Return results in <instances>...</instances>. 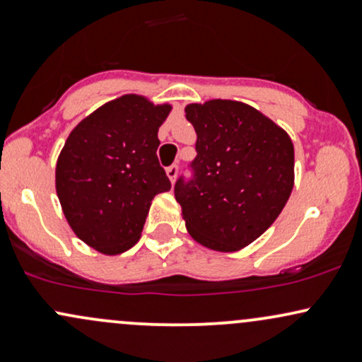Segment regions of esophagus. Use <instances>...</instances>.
<instances>
[{
  "label": "esophagus",
  "mask_w": 362,
  "mask_h": 362,
  "mask_svg": "<svg viewBox=\"0 0 362 362\" xmlns=\"http://www.w3.org/2000/svg\"><path fill=\"white\" fill-rule=\"evenodd\" d=\"M177 173H178V167L177 165H172V167H168L167 168V177L170 178V182H175V178H177Z\"/></svg>",
  "instance_id": "1"
}]
</instances>
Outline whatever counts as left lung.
Returning a JSON list of instances; mask_svg holds the SVG:
<instances>
[{
  "label": "left lung",
  "instance_id": "8db88e82",
  "mask_svg": "<svg viewBox=\"0 0 362 362\" xmlns=\"http://www.w3.org/2000/svg\"><path fill=\"white\" fill-rule=\"evenodd\" d=\"M185 117L197 134L194 178L175 184L187 231L211 250H242L288 202L294 185L293 141L243 102L189 103Z\"/></svg>",
  "mask_w": 362,
  "mask_h": 362
}]
</instances>
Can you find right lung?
I'll use <instances>...</instances> for the list:
<instances>
[{
	"instance_id": "1",
	"label": "right lung",
	"mask_w": 362,
	"mask_h": 362,
	"mask_svg": "<svg viewBox=\"0 0 362 362\" xmlns=\"http://www.w3.org/2000/svg\"><path fill=\"white\" fill-rule=\"evenodd\" d=\"M172 105L143 95L103 103L73 129L56 163V192L74 235L103 255L141 238L156 194L168 192L158 129Z\"/></svg>"
}]
</instances>
